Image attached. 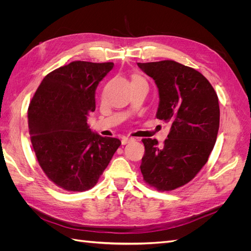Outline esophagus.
<instances>
[{"mask_svg": "<svg viewBox=\"0 0 251 251\" xmlns=\"http://www.w3.org/2000/svg\"><path fill=\"white\" fill-rule=\"evenodd\" d=\"M134 141H135V139L132 138V137H124L123 140H121V142H123L124 146H125V144H127V143H130V142H134Z\"/></svg>", "mask_w": 251, "mask_h": 251, "instance_id": "1", "label": "esophagus"}]
</instances>
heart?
Returning a JSON list of instances; mask_svg holds the SVG:
<instances>
[{
  "label": "heart",
  "instance_id": "b5f03b06",
  "mask_svg": "<svg viewBox=\"0 0 251 251\" xmlns=\"http://www.w3.org/2000/svg\"><path fill=\"white\" fill-rule=\"evenodd\" d=\"M137 78H140V77H139V76H133V79H137ZM133 79H132V80H133Z\"/></svg>",
  "mask_w": 251,
  "mask_h": 251
}]
</instances>
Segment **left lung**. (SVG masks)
<instances>
[{
	"label": "left lung",
	"mask_w": 251,
	"mask_h": 251,
	"mask_svg": "<svg viewBox=\"0 0 251 251\" xmlns=\"http://www.w3.org/2000/svg\"><path fill=\"white\" fill-rule=\"evenodd\" d=\"M137 65L158 87L156 117L172 126L161 148L156 139H142L140 170L149 185L170 192L193 180L208 160L220 125L218 95L200 72L175 60Z\"/></svg>",
	"instance_id": "8db88e82"
}]
</instances>
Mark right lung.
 <instances>
[{"instance_id": "right-lung-1", "label": "right lung", "mask_w": 251, "mask_h": 251, "mask_svg": "<svg viewBox=\"0 0 251 251\" xmlns=\"http://www.w3.org/2000/svg\"><path fill=\"white\" fill-rule=\"evenodd\" d=\"M113 63L75 60L47 74L28 108V126L37 161L47 178L68 192L95 186L120 147L117 138L92 133L95 90Z\"/></svg>"}]
</instances>
